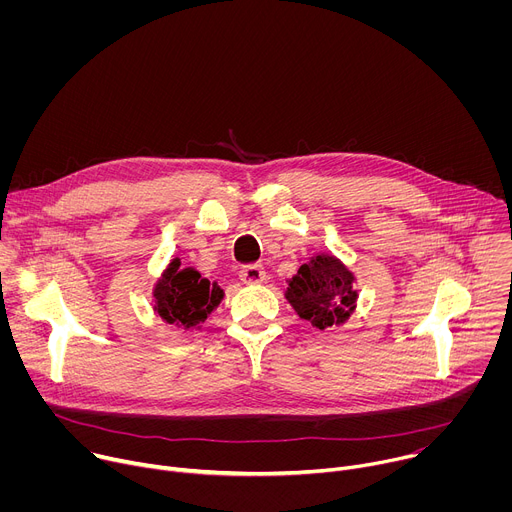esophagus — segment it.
<instances>
[{"instance_id": "esophagus-1", "label": "esophagus", "mask_w": 512, "mask_h": 512, "mask_svg": "<svg viewBox=\"0 0 512 512\" xmlns=\"http://www.w3.org/2000/svg\"><path fill=\"white\" fill-rule=\"evenodd\" d=\"M239 277L245 283H263L267 275H265V269L261 265H247L239 271Z\"/></svg>"}]
</instances>
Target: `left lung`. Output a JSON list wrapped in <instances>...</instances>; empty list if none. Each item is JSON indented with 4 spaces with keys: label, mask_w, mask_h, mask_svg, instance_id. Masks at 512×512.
Returning a JSON list of instances; mask_svg holds the SVG:
<instances>
[{
    "label": "left lung",
    "mask_w": 512,
    "mask_h": 512,
    "mask_svg": "<svg viewBox=\"0 0 512 512\" xmlns=\"http://www.w3.org/2000/svg\"><path fill=\"white\" fill-rule=\"evenodd\" d=\"M354 275L332 255H316L289 279L287 302L302 320L326 330L348 320L358 298Z\"/></svg>",
    "instance_id": "1"
}]
</instances>
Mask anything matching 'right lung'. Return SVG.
<instances>
[{
  "mask_svg": "<svg viewBox=\"0 0 512 512\" xmlns=\"http://www.w3.org/2000/svg\"><path fill=\"white\" fill-rule=\"evenodd\" d=\"M156 314L172 326L196 328L221 304L223 289L210 283L196 269H180L174 259L154 289Z\"/></svg>",
  "mask_w": 512,
  "mask_h": 512,
  "instance_id": "right-lung-1",
  "label": "right lung"
}]
</instances>
